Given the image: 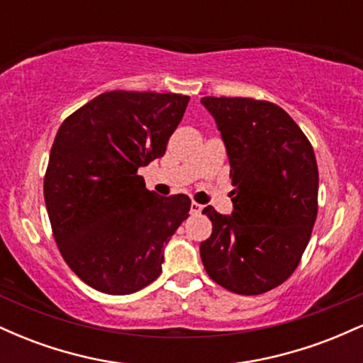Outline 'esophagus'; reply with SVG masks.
<instances>
[{
	"label": "esophagus",
	"instance_id": "1",
	"mask_svg": "<svg viewBox=\"0 0 363 363\" xmlns=\"http://www.w3.org/2000/svg\"><path fill=\"white\" fill-rule=\"evenodd\" d=\"M201 210H203L201 205H198V203H191V213L198 215V213H201Z\"/></svg>",
	"mask_w": 363,
	"mask_h": 363
}]
</instances>
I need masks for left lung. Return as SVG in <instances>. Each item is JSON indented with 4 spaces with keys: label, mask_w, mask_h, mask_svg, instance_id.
<instances>
[{
    "label": "left lung",
    "mask_w": 363,
    "mask_h": 363,
    "mask_svg": "<svg viewBox=\"0 0 363 363\" xmlns=\"http://www.w3.org/2000/svg\"><path fill=\"white\" fill-rule=\"evenodd\" d=\"M230 164L232 210H203L213 232L199 245L213 281L240 295L281 285L301 262L318 216L314 150L281 107L242 97H203Z\"/></svg>",
    "instance_id": "left-lung-1"
}]
</instances>
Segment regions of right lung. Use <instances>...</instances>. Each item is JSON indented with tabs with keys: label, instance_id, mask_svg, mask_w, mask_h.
<instances>
[{
	"label": "right lung",
	"instance_id": "1",
	"mask_svg": "<svg viewBox=\"0 0 363 363\" xmlns=\"http://www.w3.org/2000/svg\"><path fill=\"white\" fill-rule=\"evenodd\" d=\"M187 95L112 90L54 138L44 199L66 264L91 289L135 294L162 273L164 245L189 216L186 194L148 191L140 167L164 157Z\"/></svg>",
	"mask_w": 363,
	"mask_h": 363
}]
</instances>
